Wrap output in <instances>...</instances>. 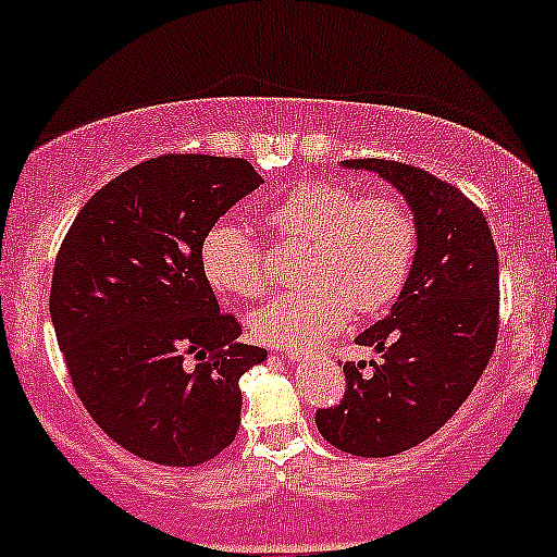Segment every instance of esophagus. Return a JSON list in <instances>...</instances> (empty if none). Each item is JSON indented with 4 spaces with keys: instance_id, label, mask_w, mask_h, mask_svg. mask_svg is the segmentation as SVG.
<instances>
[{
    "instance_id": "obj_1",
    "label": "esophagus",
    "mask_w": 557,
    "mask_h": 557,
    "mask_svg": "<svg viewBox=\"0 0 557 557\" xmlns=\"http://www.w3.org/2000/svg\"><path fill=\"white\" fill-rule=\"evenodd\" d=\"M280 354H283L287 361H298L300 359V350L298 348H280Z\"/></svg>"
}]
</instances>
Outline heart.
I'll return each instance as SVG.
<instances>
[{"label":"heart","mask_w":557,"mask_h":557,"mask_svg":"<svg viewBox=\"0 0 557 557\" xmlns=\"http://www.w3.org/2000/svg\"><path fill=\"white\" fill-rule=\"evenodd\" d=\"M283 238L304 240L311 253L300 290L280 293L253 311L248 324L259 341L304 348L345 327L350 314H382L400 296L413 257L417 225L395 196L359 190L335 181H304L272 209ZM203 277L220 296L253 298L270 285L264 253L246 227L214 222L198 248Z\"/></svg>","instance_id":"1"}]
</instances>
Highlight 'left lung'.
Here are the masks:
<instances>
[{"mask_svg":"<svg viewBox=\"0 0 557 557\" xmlns=\"http://www.w3.org/2000/svg\"><path fill=\"white\" fill-rule=\"evenodd\" d=\"M406 198L417 225V257L389 314L356 343L382 354L343 367L345 395L319 408L317 426L350 456L385 458L424 443L445 424L487 367L497 341V251L482 209L456 185L387 159H345Z\"/></svg>","mask_w":557,"mask_h":557,"instance_id":"left-lung-1","label":"left lung"}]
</instances>
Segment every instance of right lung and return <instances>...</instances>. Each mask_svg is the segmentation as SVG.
Returning a JSON list of instances; mask_svg holds the SVG:
<instances>
[{
	"label": "right lung",
	"instance_id": "obj_1",
	"mask_svg": "<svg viewBox=\"0 0 557 557\" xmlns=\"http://www.w3.org/2000/svg\"><path fill=\"white\" fill-rule=\"evenodd\" d=\"M261 183L246 159L154 157L88 198L62 240L49 311L70 380L96 424L144 461H212L238 432V382L267 350L238 343L198 248Z\"/></svg>",
	"mask_w": 557,
	"mask_h": 557
}]
</instances>
